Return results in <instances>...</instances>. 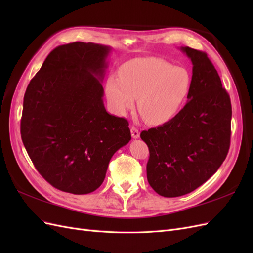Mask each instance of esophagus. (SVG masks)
Returning <instances> with one entry per match:
<instances>
[{
    "label": "esophagus",
    "mask_w": 253,
    "mask_h": 253,
    "mask_svg": "<svg viewBox=\"0 0 253 253\" xmlns=\"http://www.w3.org/2000/svg\"><path fill=\"white\" fill-rule=\"evenodd\" d=\"M131 134H132V137H133V138H138V137H139V129L138 128H137L135 126H131Z\"/></svg>",
    "instance_id": "34e87169"
}]
</instances>
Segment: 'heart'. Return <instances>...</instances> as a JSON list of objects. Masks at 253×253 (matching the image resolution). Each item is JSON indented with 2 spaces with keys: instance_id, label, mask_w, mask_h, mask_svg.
I'll return each instance as SVG.
<instances>
[{
  "instance_id": "obj_1",
  "label": "heart",
  "mask_w": 253,
  "mask_h": 253,
  "mask_svg": "<svg viewBox=\"0 0 253 253\" xmlns=\"http://www.w3.org/2000/svg\"><path fill=\"white\" fill-rule=\"evenodd\" d=\"M191 88V76L186 68L173 66L159 58H138L126 63L120 78L106 81V97L112 110L124 115L135 105L151 125L171 121L183 108Z\"/></svg>"
}]
</instances>
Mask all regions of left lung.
Listing matches in <instances>:
<instances>
[{
    "label": "left lung",
    "mask_w": 253,
    "mask_h": 253,
    "mask_svg": "<svg viewBox=\"0 0 253 253\" xmlns=\"http://www.w3.org/2000/svg\"><path fill=\"white\" fill-rule=\"evenodd\" d=\"M193 64L188 102L171 121L142 131L150 157L147 177L156 193L192 192L215 173L228 154L231 101L207 53L180 48Z\"/></svg>",
    "instance_id": "8db88e82"
}]
</instances>
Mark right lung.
Listing matches in <instances>:
<instances>
[{"label":"right lung","instance_id":"1","mask_svg":"<svg viewBox=\"0 0 253 253\" xmlns=\"http://www.w3.org/2000/svg\"><path fill=\"white\" fill-rule=\"evenodd\" d=\"M110 50L95 43L60 45L25 91L22 141L38 172L63 192L98 189L115 152L131 140L127 120L109 114L103 104Z\"/></svg>","mask_w":253,"mask_h":253}]
</instances>
